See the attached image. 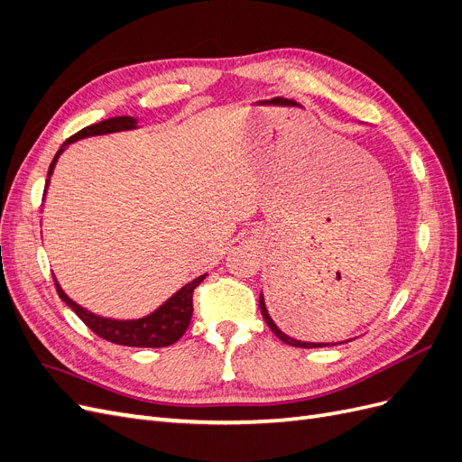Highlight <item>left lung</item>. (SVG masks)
I'll use <instances>...</instances> for the list:
<instances>
[{
	"instance_id": "left-lung-1",
	"label": "left lung",
	"mask_w": 462,
	"mask_h": 462,
	"mask_svg": "<svg viewBox=\"0 0 462 462\" xmlns=\"http://www.w3.org/2000/svg\"><path fill=\"white\" fill-rule=\"evenodd\" d=\"M260 310H262V316H263V319H265V324H268V326H270V329L277 335V337L282 339L283 343H287V345L300 346V348H318V346H331V345H335V343H310V341H299V339H292V337H289V335H287V333H283L282 329H279L275 321L272 319V316H270V312H268V306H265V300H263V295H262V292H260Z\"/></svg>"
}]
</instances>
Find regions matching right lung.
Listing matches in <instances>:
<instances>
[{"instance_id":"right-lung-1","label":"right lung","mask_w":462,"mask_h":462,"mask_svg":"<svg viewBox=\"0 0 462 462\" xmlns=\"http://www.w3.org/2000/svg\"><path fill=\"white\" fill-rule=\"evenodd\" d=\"M138 129V119L131 117V116H119V117H111L100 123H94L90 127H85L82 131H79L77 134H73L69 141L63 143V146L55 153L53 162L50 163L48 170V180H46V192L50 187V179L51 173L55 170V163H58L60 156L65 152V148L69 144H73L80 138H88V136H100V134H109V133H119V131H133ZM208 273L192 279L190 283H187L185 287H180L175 295H171L167 299L160 309L153 310L148 316L136 318V319H116V318H104L97 316L90 310H87L85 306L77 304L73 299L67 297V292L61 289L58 279L53 277L55 282V289H58V295L61 297V300L73 309L75 314L85 321V324L106 341H111L116 345H125V346H148V348H158V346H167L173 345L175 341L180 339L190 324L192 318V291L197 289Z\"/></svg>"}]
</instances>
